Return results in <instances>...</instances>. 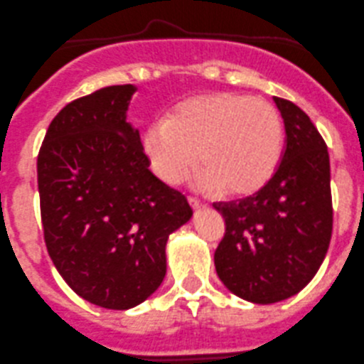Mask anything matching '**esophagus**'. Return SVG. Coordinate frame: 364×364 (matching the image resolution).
Instances as JSON below:
<instances>
[{
    "label": "esophagus",
    "instance_id": "obj_1",
    "mask_svg": "<svg viewBox=\"0 0 364 364\" xmlns=\"http://www.w3.org/2000/svg\"><path fill=\"white\" fill-rule=\"evenodd\" d=\"M189 205L193 207V209H200V207H203V202L200 198H196V196H189Z\"/></svg>",
    "mask_w": 364,
    "mask_h": 364
}]
</instances>
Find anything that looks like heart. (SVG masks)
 I'll return each mask as SVG.
<instances>
[{
    "label": "heart",
    "instance_id": "b5f03b06",
    "mask_svg": "<svg viewBox=\"0 0 364 364\" xmlns=\"http://www.w3.org/2000/svg\"><path fill=\"white\" fill-rule=\"evenodd\" d=\"M282 139V119L272 103L213 92L176 103L164 123L148 124L143 150L155 175L168 184L180 182L198 161L202 186L241 196L272 178Z\"/></svg>",
    "mask_w": 364,
    "mask_h": 364
}]
</instances>
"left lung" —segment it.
Wrapping results in <instances>:
<instances>
[{
	"label": "left lung",
	"mask_w": 364,
	"mask_h": 364,
	"mask_svg": "<svg viewBox=\"0 0 364 364\" xmlns=\"http://www.w3.org/2000/svg\"><path fill=\"white\" fill-rule=\"evenodd\" d=\"M286 128L272 178L237 202H218L225 236L214 252L218 277L234 295L273 304L304 289L323 262L332 236L327 144L300 107L273 96Z\"/></svg>",
	"instance_id": "left-lung-1"
}]
</instances>
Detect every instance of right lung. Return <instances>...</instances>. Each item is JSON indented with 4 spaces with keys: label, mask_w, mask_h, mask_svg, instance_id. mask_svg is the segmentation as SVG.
Instances as JSON below:
<instances>
[{
    "label": "right lung",
    "mask_w": 364,
    "mask_h": 364,
    "mask_svg": "<svg viewBox=\"0 0 364 364\" xmlns=\"http://www.w3.org/2000/svg\"><path fill=\"white\" fill-rule=\"evenodd\" d=\"M136 87L73 100L48 127L37 157L44 243L78 296L124 311L166 275V241L193 210L150 171L139 130L127 123Z\"/></svg>",
    "instance_id": "obj_1"
}]
</instances>
